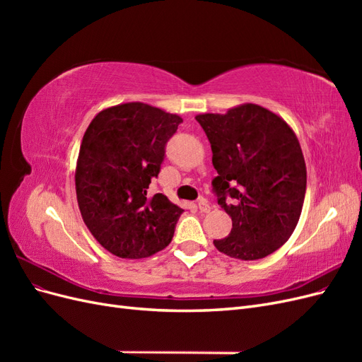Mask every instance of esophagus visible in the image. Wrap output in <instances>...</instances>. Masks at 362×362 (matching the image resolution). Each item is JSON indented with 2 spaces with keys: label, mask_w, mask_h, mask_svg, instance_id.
I'll return each instance as SVG.
<instances>
[{
  "label": "esophagus",
  "mask_w": 362,
  "mask_h": 362,
  "mask_svg": "<svg viewBox=\"0 0 362 362\" xmlns=\"http://www.w3.org/2000/svg\"><path fill=\"white\" fill-rule=\"evenodd\" d=\"M198 210L201 211V213H208L211 210V206H210V204H208V201L206 199H199V202H198Z\"/></svg>",
  "instance_id": "34e87169"
}]
</instances>
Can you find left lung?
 <instances>
[{"label":"left lung","mask_w":362,"mask_h":362,"mask_svg":"<svg viewBox=\"0 0 362 362\" xmlns=\"http://www.w3.org/2000/svg\"><path fill=\"white\" fill-rule=\"evenodd\" d=\"M196 120L211 145L217 202L233 221L231 233L214 246L245 261L270 255L290 238L302 213L306 166L298 137L281 116L257 104Z\"/></svg>","instance_id":"left-lung-1"}]
</instances>
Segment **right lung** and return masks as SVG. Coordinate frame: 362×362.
I'll return each mask as SVG.
<instances>
[{"mask_svg": "<svg viewBox=\"0 0 362 362\" xmlns=\"http://www.w3.org/2000/svg\"><path fill=\"white\" fill-rule=\"evenodd\" d=\"M182 119L145 103L98 113L87 127L75 169L81 217L104 249L119 258H146L170 242L182 208L157 193L168 140Z\"/></svg>", "mask_w": 362, "mask_h": 362, "instance_id": "1", "label": "right lung"}]
</instances>
